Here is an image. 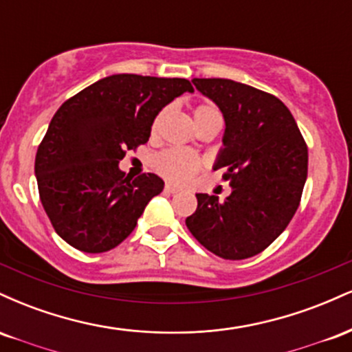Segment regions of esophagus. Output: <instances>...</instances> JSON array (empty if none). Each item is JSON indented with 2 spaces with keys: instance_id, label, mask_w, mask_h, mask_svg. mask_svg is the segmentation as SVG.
Returning a JSON list of instances; mask_svg holds the SVG:
<instances>
[{
  "instance_id": "1",
  "label": "esophagus",
  "mask_w": 352,
  "mask_h": 352,
  "mask_svg": "<svg viewBox=\"0 0 352 352\" xmlns=\"http://www.w3.org/2000/svg\"><path fill=\"white\" fill-rule=\"evenodd\" d=\"M164 190H165V192H168V193H177V192H179V187H177V185H172V184H167V185H165V187H164Z\"/></svg>"
}]
</instances>
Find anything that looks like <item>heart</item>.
Masks as SVG:
<instances>
[{"label":"heart","instance_id":"b5f03b06","mask_svg":"<svg viewBox=\"0 0 352 352\" xmlns=\"http://www.w3.org/2000/svg\"><path fill=\"white\" fill-rule=\"evenodd\" d=\"M193 116H195L197 125L207 122V120H220L221 122L220 111L212 104H201L193 111ZM157 122L159 120H155L153 124V131L157 129ZM152 165L167 180L185 182L200 170L204 160L195 152L187 151V148H167L153 157Z\"/></svg>","mask_w":352,"mask_h":352}]
</instances>
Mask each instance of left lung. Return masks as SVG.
I'll return each mask as SVG.
<instances>
[{
	"label": "left lung",
	"instance_id": "8db88e82",
	"mask_svg": "<svg viewBox=\"0 0 352 352\" xmlns=\"http://www.w3.org/2000/svg\"><path fill=\"white\" fill-rule=\"evenodd\" d=\"M225 117L217 168L232 185L225 200L197 193L185 223L208 252L225 260L261 253L300 207L308 177V145L289 109L273 94L232 79H193Z\"/></svg>",
	"mask_w": 352,
	"mask_h": 352
}]
</instances>
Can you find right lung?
<instances>
[{
  "label": "right lung",
  "instance_id": "obj_1",
  "mask_svg": "<svg viewBox=\"0 0 352 352\" xmlns=\"http://www.w3.org/2000/svg\"><path fill=\"white\" fill-rule=\"evenodd\" d=\"M184 92H193L187 79L114 74L58 109L34 173L44 212L66 243L102 253L131 235L164 180L155 173L125 177L119 162L147 144L153 119Z\"/></svg>",
  "mask_w": 352,
  "mask_h": 352
}]
</instances>
